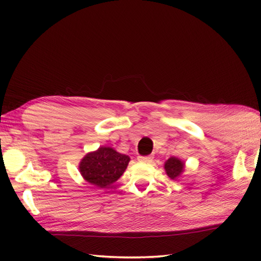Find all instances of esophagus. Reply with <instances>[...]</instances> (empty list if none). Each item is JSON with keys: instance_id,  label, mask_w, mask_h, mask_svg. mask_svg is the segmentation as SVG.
<instances>
[{"instance_id": "esophagus-1", "label": "esophagus", "mask_w": 261, "mask_h": 261, "mask_svg": "<svg viewBox=\"0 0 261 261\" xmlns=\"http://www.w3.org/2000/svg\"><path fill=\"white\" fill-rule=\"evenodd\" d=\"M152 159H153V157L151 156V154H149V156H139L138 157V162L139 163H150Z\"/></svg>"}]
</instances>
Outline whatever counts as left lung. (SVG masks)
I'll return each instance as SVG.
<instances>
[{
  "label": "left lung",
  "mask_w": 261,
  "mask_h": 261,
  "mask_svg": "<svg viewBox=\"0 0 261 261\" xmlns=\"http://www.w3.org/2000/svg\"><path fill=\"white\" fill-rule=\"evenodd\" d=\"M166 174L171 179H178L185 170V163L177 157H170L165 162Z\"/></svg>",
  "instance_id": "1"
}]
</instances>
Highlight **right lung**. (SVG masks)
<instances>
[{"mask_svg": "<svg viewBox=\"0 0 261 261\" xmlns=\"http://www.w3.org/2000/svg\"><path fill=\"white\" fill-rule=\"evenodd\" d=\"M130 157L111 147L102 146L82 158L79 169L87 182L98 188H107L123 175Z\"/></svg>", "mask_w": 261, "mask_h": 261, "instance_id": "obj_1", "label": "right lung"}]
</instances>
